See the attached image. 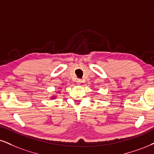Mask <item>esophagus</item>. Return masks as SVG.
<instances>
[{"instance_id": "1", "label": "esophagus", "mask_w": 154, "mask_h": 154, "mask_svg": "<svg viewBox=\"0 0 154 154\" xmlns=\"http://www.w3.org/2000/svg\"><path fill=\"white\" fill-rule=\"evenodd\" d=\"M76 83H77V84H79V85H80L81 83H82V81L81 80V79H77V81H76Z\"/></svg>"}]
</instances>
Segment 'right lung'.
<instances>
[{
    "label": "right lung",
    "instance_id": "right-lung-1",
    "mask_svg": "<svg viewBox=\"0 0 154 154\" xmlns=\"http://www.w3.org/2000/svg\"><path fill=\"white\" fill-rule=\"evenodd\" d=\"M57 93H58V92H57ZM56 97V96H55V95H54V96H53L52 97H51V99H55Z\"/></svg>",
    "mask_w": 154,
    "mask_h": 154
}]
</instances>
